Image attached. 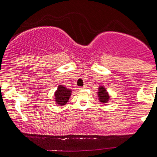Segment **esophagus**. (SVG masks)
I'll return each mask as SVG.
<instances>
[{
  "mask_svg": "<svg viewBox=\"0 0 157 157\" xmlns=\"http://www.w3.org/2000/svg\"><path fill=\"white\" fill-rule=\"evenodd\" d=\"M86 87H87V85H84L83 86V87H79V90H83V89H85Z\"/></svg>",
  "mask_w": 157,
  "mask_h": 157,
  "instance_id": "esophagus-1",
  "label": "esophagus"
}]
</instances>
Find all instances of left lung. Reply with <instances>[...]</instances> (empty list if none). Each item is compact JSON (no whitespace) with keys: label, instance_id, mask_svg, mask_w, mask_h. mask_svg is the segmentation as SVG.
I'll return each mask as SVG.
<instances>
[{"label":"left lung","instance_id":"obj_1","mask_svg":"<svg viewBox=\"0 0 157 157\" xmlns=\"http://www.w3.org/2000/svg\"><path fill=\"white\" fill-rule=\"evenodd\" d=\"M98 96L99 101L102 104L108 103L110 99V96L108 94V92L107 91L106 88L104 86H99L98 92Z\"/></svg>","mask_w":157,"mask_h":157}]
</instances>
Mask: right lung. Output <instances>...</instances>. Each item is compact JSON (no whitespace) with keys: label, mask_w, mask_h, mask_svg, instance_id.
I'll use <instances>...</instances> for the list:
<instances>
[{"label":"right lung","mask_w":157,"mask_h":157,"mask_svg":"<svg viewBox=\"0 0 157 157\" xmlns=\"http://www.w3.org/2000/svg\"><path fill=\"white\" fill-rule=\"evenodd\" d=\"M72 90L67 88L63 85H59L58 88L54 93V98L56 105L59 106H63L68 102L70 96H71Z\"/></svg>","instance_id":"obj_1"}]
</instances>
